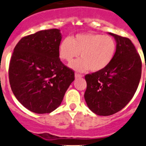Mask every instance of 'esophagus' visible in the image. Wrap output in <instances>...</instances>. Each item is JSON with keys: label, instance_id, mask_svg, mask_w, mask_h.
Instances as JSON below:
<instances>
[{"label": "esophagus", "instance_id": "obj_1", "mask_svg": "<svg viewBox=\"0 0 146 146\" xmlns=\"http://www.w3.org/2000/svg\"><path fill=\"white\" fill-rule=\"evenodd\" d=\"M82 75L79 74L78 73H75V79H79V78H82Z\"/></svg>", "mask_w": 146, "mask_h": 146}]
</instances>
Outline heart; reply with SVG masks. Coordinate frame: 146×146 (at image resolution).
Returning <instances> with one entry per match:
<instances>
[{
  "instance_id": "b5f03b06",
  "label": "heart",
  "mask_w": 146,
  "mask_h": 146,
  "mask_svg": "<svg viewBox=\"0 0 146 146\" xmlns=\"http://www.w3.org/2000/svg\"><path fill=\"white\" fill-rule=\"evenodd\" d=\"M116 51V42L111 37L89 33L66 37L59 45L60 57L67 62H71L80 53L82 58L70 64L71 68L79 72L90 70L97 72L104 70L112 62Z\"/></svg>"
}]
</instances>
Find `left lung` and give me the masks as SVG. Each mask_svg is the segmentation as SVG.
Here are the masks:
<instances>
[{
	"label": "left lung",
	"instance_id": "8db88e82",
	"mask_svg": "<svg viewBox=\"0 0 146 146\" xmlns=\"http://www.w3.org/2000/svg\"><path fill=\"white\" fill-rule=\"evenodd\" d=\"M114 37L116 51L104 70L85 76L84 99L89 109L99 116L121 111L131 100L139 84L142 62L132 42L109 33Z\"/></svg>",
	"mask_w": 146,
	"mask_h": 146
}]
</instances>
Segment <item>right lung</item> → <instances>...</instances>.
Here are the masks:
<instances>
[{
	"mask_svg": "<svg viewBox=\"0 0 146 146\" xmlns=\"http://www.w3.org/2000/svg\"><path fill=\"white\" fill-rule=\"evenodd\" d=\"M62 34L58 29L40 30L23 37L9 65L11 89L18 102L36 113L59 107L74 73L59 58Z\"/></svg>",
	"mask_w": 146,
	"mask_h": 146,
	"instance_id": "1",
	"label": "right lung"
}]
</instances>
